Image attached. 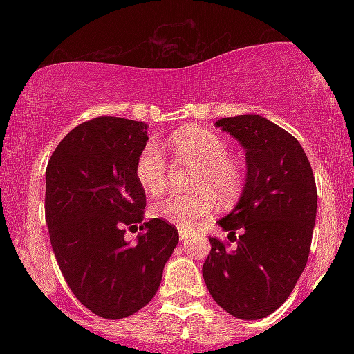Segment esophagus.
Returning a JSON list of instances; mask_svg holds the SVG:
<instances>
[{
  "instance_id": "34e87169",
  "label": "esophagus",
  "mask_w": 354,
  "mask_h": 354,
  "mask_svg": "<svg viewBox=\"0 0 354 354\" xmlns=\"http://www.w3.org/2000/svg\"><path fill=\"white\" fill-rule=\"evenodd\" d=\"M178 233H180V238L183 239V241H186V239H188L191 234H193V233H191V230H183V228L178 230Z\"/></svg>"
}]
</instances>
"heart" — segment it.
<instances>
[{
    "label": "heart",
    "mask_w": 354,
    "mask_h": 354,
    "mask_svg": "<svg viewBox=\"0 0 354 354\" xmlns=\"http://www.w3.org/2000/svg\"><path fill=\"white\" fill-rule=\"evenodd\" d=\"M169 149L183 161L196 166L191 193L165 194L151 205L154 218L193 228L201 218L213 213L219 201L234 205L245 189L246 173L241 163L230 156L228 141L218 133L201 126L176 129L168 140ZM136 180L146 193L158 194L168 181V161L156 143H146L136 158Z\"/></svg>",
    "instance_id": "heart-1"
}]
</instances>
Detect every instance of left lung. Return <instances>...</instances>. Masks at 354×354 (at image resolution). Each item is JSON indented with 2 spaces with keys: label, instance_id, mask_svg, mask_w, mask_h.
<instances>
[{
  "label": "left lung",
  "instance_id": "left-lung-1",
  "mask_svg": "<svg viewBox=\"0 0 354 354\" xmlns=\"http://www.w3.org/2000/svg\"><path fill=\"white\" fill-rule=\"evenodd\" d=\"M246 151V183L238 205L218 225L231 245L209 238L203 278L213 299L239 319H259L291 295L310 254L316 183L293 135L258 115L214 123Z\"/></svg>",
  "mask_w": 354,
  "mask_h": 354
}]
</instances>
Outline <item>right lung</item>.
<instances>
[{
  "label": "right lung",
  "instance_id": "add662e5",
  "mask_svg": "<svg viewBox=\"0 0 354 354\" xmlns=\"http://www.w3.org/2000/svg\"><path fill=\"white\" fill-rule=\"evenodd\" d=\"M141 121L100 116L71 129L46 168L44 214L56 261L73 295L89 311L121 319L156 295L178 230L153 218L137 243L125 228L143 221L146 194L136 158L148 141Z\"/></svg>",
  "mask_w": 354,
  "mask_h": 354
}]
</instances>
